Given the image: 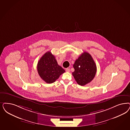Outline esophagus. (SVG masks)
<instances>
[{
    "mask_svg": "<svg viewBox=\"0 0 130 130\" xmlns=\"http://www.w3.org/2000/svg\"><path fill=\"white\" fill-rule=\"evenodd\" d=\"M66 71L68 72H70V70L69 68H67V69H66Z\"/></svg>",
    "mask_w": 130,
    "mask_h": 130,
    "instance_id": "obj_1",
    "label": "esophagus"
}]
</instances>
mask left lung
<instances>
[{
	"label": "left lung",
	"mask_w": 130,
	"mask_h": 130,
	"mask_svg": "<svg viewBox=\"0 0 130 130\" xmlns=\"http://www.w3.org/2000/svg\"><path fill=\"white\" fill-rule=\"evenodd\" d=\"M74 72L72 73L77 84L81 86L89 83L94 78L96 66L91 55L85 52L81 54L73 64Z\"/></svg>",
	"instance_id": "left-lung-1"
}]
</instances>
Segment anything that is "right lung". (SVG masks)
I'll return each mask as SVG.
<instances>
[{
  "instance_id": "add662e5",
  "label": "right lung",
  "mask_w": 130,
  "mask_h": 130,
  "mask_svg": "<svg viewBox=\"0 0 130 130\" xmlns=\"http://www.w3.org/2000/svg\"><path fill=\"white\" fill-rule=\"evenodd\" d=\"M37 72L43 80L47 84H52L57 80L65 71L58 65L55 56L48 51L38 61Z\"/></svg>"
}]
</instances>
